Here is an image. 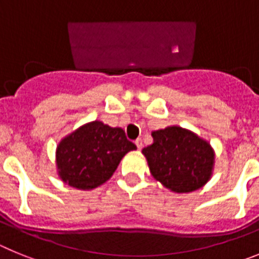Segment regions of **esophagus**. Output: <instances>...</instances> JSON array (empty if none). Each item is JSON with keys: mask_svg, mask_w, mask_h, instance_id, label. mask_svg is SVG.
Instances as JSON below:
<instances>
[{"mask_svg": "<svg viewBox=\"0 0 259 259\" xmlns=\"http://www.w3.org/2000/svg\"><path fill=\"white\" fill-rule=\"evenodd\" d=\"M135 144H136L137 149H139V150H140L141 148H143V140H141V139H137V140L135 141Z\"/></svg>", "mask_w": 259, "mask_h": 259, "instance_id": "obj_1", "label": "esophagus"}]
</instances>
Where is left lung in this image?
Returning a JSON list of instances; mask_svg holds the SVG:
<instances>
[{
	"label": "left lung",
	"instance_id": "1",
	"mask_svg": "<svg viewBox=\"0 0 259 259\" xmlns=\"http://www.w3.org/2000/svg\"><path fill=\"white\" fill-rule=\"evenodd\" d=\"M153 144L143 149L150 174L175 193H189L206 184L212 175L215 153L194 132L168 125L152 132Z\"/></svg>",
	"mask_w": 259,
	"mask_h": 259
}]
</instances>
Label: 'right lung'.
Masks as SVG:
<instances>
[{"instance_id": "right-lung-1", "label": "right lung", "mask_w": 259, "mask_h": 259, "mask_svg": "<svg viewBox=\"0 0 259 259\" xmlns=\"http://www.w3.org/2000/svg\"><path fill=\"white\" fill-rule=\"evenodd\" d=\"M131 150H136V145L127 140L122 128L89 122L59 141L57 172L72 188L91 191L106 183Z\"/></svg>"}]
</instances>
